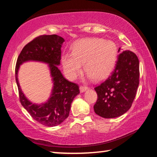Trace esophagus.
<instances>
[{
    "mask_svg": "<svg viewBox=\"0 0 157 157\" xmlns=\"http://www.w3.org/2000/svg\"><path fill=\"white\" fill-rule=\"evenodd\" d=\"M87 89H88V86H80V87H79V90H80L81 93L85 91Z\"/></svg>",
    "mask_w": 157,
    "mask_h": 157,
    "instance_id": "1",
    "label": "esophagus"
}]
</instances>
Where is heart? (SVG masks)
I'll return each instance as SVG.
<instances>
[{"label":"heart","mask_w":157,"mask_h":157,"mask_svg":"<svg viewBox=\"0 0 157 157\" xmlns=\"http://www.w3.org/2000/svg\"><path fill=\"white\" fill-rule=\"evenodd\" d=\"M117 56V46L112 41L102 38L83 39L74 44L72 54L62 55V63L68 79H75L84 64L85 73L94 80H101L113 71Z\"/></svg>","instance_id":"b5f03b06"}]
</instances>
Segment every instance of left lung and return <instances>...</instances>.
Wrapping results in <instances>:
<instances>
[{"instance_id": "8db88e82", "label": "left lung", "mask_w": 157, "mask_h": 157, "mask_svg": "<svg viewBox=\"0 0 157 157\" xmlns=\"http://www.w3.org/2000/svg\"><path fill=\"white\" fill-rule=\"evenodd\" d=\"M139 75V61L136 55L130 50L121 52L113 72L105 81L95 87L98 94L94 107L95 113L105 118H116L126 113L136 96Z\"/></svg>"}]
</instances>
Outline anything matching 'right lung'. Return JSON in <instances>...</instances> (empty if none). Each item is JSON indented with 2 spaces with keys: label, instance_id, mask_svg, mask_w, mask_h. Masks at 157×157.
<instances>
[{
  "label": "right lung",
  "instance_id": "right-lung-1",
  "mask_svg": "<svg viewBox=\"0 0 157 157\" xmlns=\"http://www.w3.org/2000/svg\"><path fill=\"white\" fill-rule=\"evenodd\" d=\"M63 41L62 37L56 34L37 36L23 47L16 63L15 78L20 102L33 119L47 127L58 125L68 118L71 103L79 94L78 85L63 78L57 67L60 63L61 48ZM30 60H39L49 64L54 86L52 96L44 104L37 105L30 103L25 98L18 84V68L21 63Z\"/></svg>",
  "mask_w": 157,
  "mask_h": 157
}]
</instances>
